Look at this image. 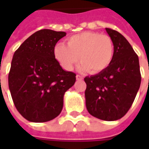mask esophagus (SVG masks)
I'll list each match as a JSON object with an SVG mask.
<instances>
[{
	"mask_svg": "<svg viewBox=\"0 0 149 149\" xmlns=\"http://www.w3.org/2000/svg\"><path fill=\"white\" fill-rule=\"evenodd\" d=\"M76 78H77V81H81V80H83V77H82L81 76H80V75H77Z\"/></svg>",
	"mask_w": 149,
	"mask_h": 149,
	"instance_id": "34e87169",
	"label": "esophagus"
}]
</instances>
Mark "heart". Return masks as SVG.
<instances>
[{"instance_id":"heart-1","label":"heart","mask_w":149,"mask_h":149,"mask_svg":"<svg viewBox=\"0 0 149 149\" xmlns=\"http://www.w3.org/2000/svg\"><path fill=\"white\" fill-rule=\"evenodd\" d=\"M66 43H58L54 48V57L66 71H71L80 59L79 70L97 74L104 71L113 58V42L107 35L83 32L68 37Z\"/></svg>"}]
</instances>
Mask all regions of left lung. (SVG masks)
<instances>
[{"label":"left lung","mask_w":149,"mask_h":149,"mask_svg":"<svg viewBox=\"0 0 149 149\" xmlns=\"http://www.w3.org/2000/svg\"><path fill=\"white\" fill-rule=\"evenodd\" d=\"M114 45L113 58L104 71L86 77L88 112L103 120L113 121L127 113L141 82L139 58L131 45L117 31L105 29Z\"/></svg>","instance_id":"1"}]
</instances>
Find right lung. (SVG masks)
<instances>
[{
	"label": "right lung",
	"instance_id": "1",
	"mask_svg": "<svg viewBox=\"0 0 149 149\" xmlns=\"http://www.w3.org/2000/svg\"><path fill=\"white\" fill-rule=\"evenodd\" d=\"M65 36V32L41 29L14 52L8 88L15 107L29 121L56 118L63 109L65 92L76 81L74 72L64 70L54 57L56 44Z\"/></svg>",
	"mask_w": 149,
	"mask_h": 149
}]
</instances>
